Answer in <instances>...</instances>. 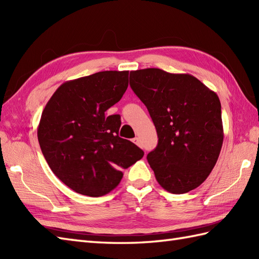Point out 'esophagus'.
I'll return each instance as SVG.
<instances>
[{
  "label": "esophagus",
  "instance_id": "esophagus-1",
  "mask_svg": "<svg viewBox=\"0 0 259 259\" xmlns=\"http://www.w3.org/2000/svg\"><path fill=\"white\" fill-rule=\"evenodd\" d=\"M134 142H135V144H136L137 146H140V140H139V138H135V139H134Z\"/></svg>",
  "mask_w": 259,
  "mask_h": 259
}]
</instances>
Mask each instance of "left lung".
Here are the masks:
<instances>
[{"instance_id":"left-lung-1","label":"left lung","mask_w":259,"mask_h":259,"mask_svg":"<svg viewBox=\"0 0 259 259\" xmlns=\"http://www.w3.org/2000/svg\"><path fill=\"white\" fill-rule=\"evenodd\" d=\"M130 87L156 126L158 146L147 160L164 190L185 194L207 179L224 140L216 92L188 73L149 68L130 72Z\"/></svg>"}]
</instances>
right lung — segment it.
<instances>
[{
    "instance_id": "right-lung-1",
    "label": "right lung",
    "mask_w": 259,
    "mask_h": 259,
    "mask_svg": "<svg viewBox=\"0 0 259 259\" xmlns=\"http://www.w3.org/2000/svg\"><path fill=\"white\" fill-rule=\"evenodd\" d=\"M129 71H102L60 85L48 101L37 139L53 174L81 195L100 197L144 157L134 142L119 137V114L106 111L128 88Z\"/></svg>"
}]
</instances>
